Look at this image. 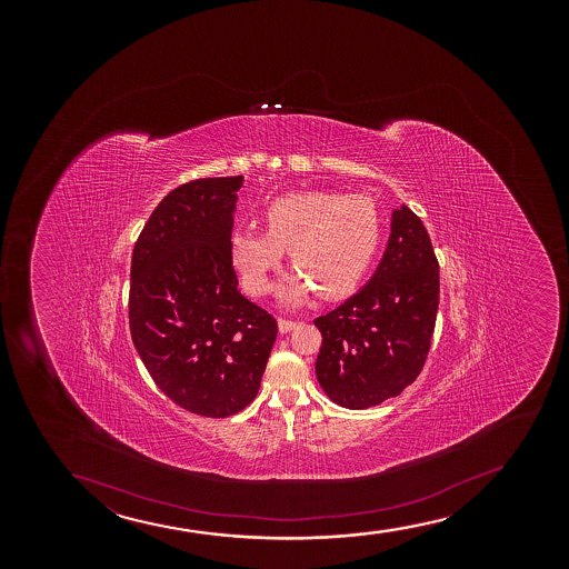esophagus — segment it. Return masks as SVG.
Here are the masks:
<instances>
[{
  "mask_svg": "<svg viewBox=\"0 0 569 569\" xmlns=\"http://www.w3.org/2000/svg\"><path fill=\"white\" fill-rule=\"evenodd\" d=\"M296 327H298L296 320L279 319V332L281 333H288L290 330H295Z\"/></svg>",
  "mask_w": 569,
  "mask_h": 569,
  "instance_id": "obj_1",
  "label": "esophagus"
}]
</instances>
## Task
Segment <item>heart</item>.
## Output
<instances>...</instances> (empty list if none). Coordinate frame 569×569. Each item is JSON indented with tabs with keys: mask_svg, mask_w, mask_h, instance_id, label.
Instances as JSON below:
<instances>
[{
	"mask_svg": "<svg viewBox=\"0 0 569 569\" xmlns=\"http://www.w3.org/2000/svg\"><path fill=\"white\" fill-rule=\"evenodd\" d=\"M266 231L236 229L231 260L252 296L268 295L284 250L298 271L281 300L300 306L315 290L333 300L347 296L370 268L381 241V214L372 197L300 191L277 197L263 212Z\"/></svg>",
	"mask_w": 569,
	"mask_h": 569,
	"instance_id": "obj_1",
	"label": "heart"
}]
</instances>
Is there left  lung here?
Returning <instances> with one entry per match:
<instances>
[{
	"mask_svg": "<svg viewBox=\"0 0 569 569\" xmlns=\"http://www.w3.org/2000/svg\"><path fill=\"white\" fill-rule=\"evenodd\" d=\"M438 260L419 216L392 212L386 254L365 288L317 317L322 336L315 372L330 400L365 410L412 386L437 322Z\"/></svg>",
	"mask_w": 569,
	"mask_h": 569,
	"instance_id": "obj_1",
	"label": "left lung"
}]
</instances>
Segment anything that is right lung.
Masks as SVG:
<instances>
[{
    "instance_id": "1",
    "label": "right lung",
    "mask_w": 569,
    "mask_h": 569,
    "mask_svg": "<svg viewBox=\"0 0 569 569\" xmlns=\"http://www.w3.org/2000/svg\"><path fill=\"white\" fill-rule=\"evenodd\" d=\"M241 183L178 186L132 250V343L156 386L203 418H229L254 400L277 338L273 315L237 290L229 239Z\"/></svg>"
}]
</instances>
